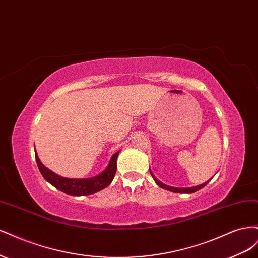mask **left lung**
Instances as JSON below:
<instances>
[{
  "instance_id": "obj_1",
  "label": "left lung",
  "mask_w": 258,
  "mask_h": 258,
  "mask_svg": "<svg viewBox=\"0 0 258 258\" xmlns=\"http://www.w3.org/2000/svg\"><path fill=\"white\" fill-rule=\"evenodd\" d=\"M150 172H151V175L153 176V178H154V181H155V183L157 184L159 187H161V188H163V189H166V190H169V191H172V192H177V194H192V192H195V191H197V190H199V189H201V188H204V187L211 181V179H212V177H211L209 181H207V182H205L204 184H200V185H198V186H192V187H186V188H179V187H172V186H168V185H166V184H163V183H161L159 179H157L155 177V175L152 173V171L150 170Z\"/></svg>"
}]
</instances>
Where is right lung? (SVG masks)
<instances>
[{
    "label": "right lung",
    "instance_id": "right-lung-1",
    "mask_svg": "<svg viewBox=\"0 0 258 258\" xmlns=\"http://www.w3.org/2000/svg\"><path fill=\"white\" fill-rule=\"evenodd\" d=\"M119 155V151L116 152L108 161V165L100 174L87 177V178H69L63 177L52 172L51 170L46 168L38 158L37 153L35 152V159L37 167L43 177L50 183L53 187H56L60 191L72 195V196H87V195L96 194L102 190L110 185L116 173L117 169V157Z\"/></svg>",
    "mask_w": 258,
    "mask_h": 258
}]
</instances>
